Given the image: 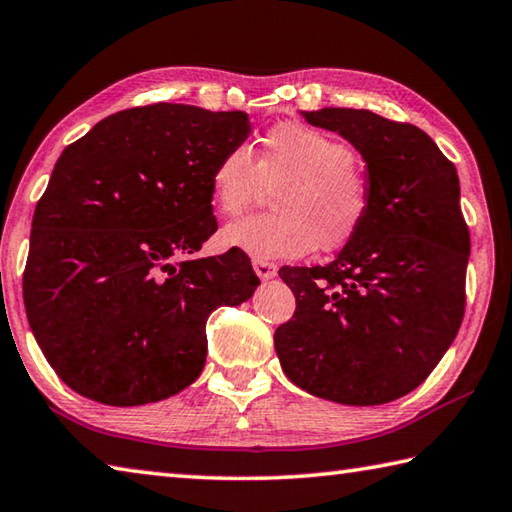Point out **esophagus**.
I'll list each match as a JSON object with an SVG mask.
<instances>
[{"label":"esophagus","mask_w":512,"mask_h":512,"mask_svg":"<svg viewBox=\"0 0 512 512\" xmlns=\"http://www.w3.org/2000/svg\"><path fill=\"white\" fill-rule=\"evenodd\" d=\"M253 268L259 280H273L277 275V266L271 262H262V259H253Z\"/></svg>","instance_id":"1"}]
</instances>
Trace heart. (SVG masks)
<instances>
[{"mask_svg": "<svg viewBox=\"0 0 512 512\" xmlns=\"http://www.w3.org/2000/svg\"><path fill=\"white\" fill-rule=\"evenodd\" d=\"M351 147L297 123H282L262 138L250 159L228 150L212 170V203L237 217L275 190V215L246 217L221 230V244L257 259H291L315 248L340 250L360 235L371 210V190Z\"/></svg>", "mask_w": 512, "mask_h": 512, "instance_id": "1", "label": "heart"}]
</instances>
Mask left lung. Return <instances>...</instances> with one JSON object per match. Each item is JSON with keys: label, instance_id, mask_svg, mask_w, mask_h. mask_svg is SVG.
Returning <instances> with one entry per match:
<instances>
[{"label": "left lung", "instance_id": "obj_1", "mask_svg": "<svg viewBox=\"0 0 512 512\" xmlns=\"http://www.w3.org/2000/svg\"><path fill=\"white\" fill-rule=\"evenodd\" d=\"M302 116L360 152L371 210L331 264L280 268L297 306L275 331V351L304 392L383 405L421 385L461 327L470 232L457 167L423 129L369 109Z\"/></svg>", "mask_w": 512, "mask_h": 512}]
</instances>
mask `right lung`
<instances>
[{
  "instance_id": "add662e5",
  "label": "right lung",
  "mask_w": 512,
  "mask_h": 512,
  "mask_svg": "<svg viewBox=\"0 0 512 512\" xmlns=\"http://www.w3.org/2000/svg\"><path fill=\"white\" fill-rule=\"evenodd\" d=\"M248 134L244 111L156 102L64 147L35 206L24 306L73 392L132 407L199 378L208 315L259 286L241 250L194 259L217 230L212 170Z\"/></svg>"
}]
</instances>
